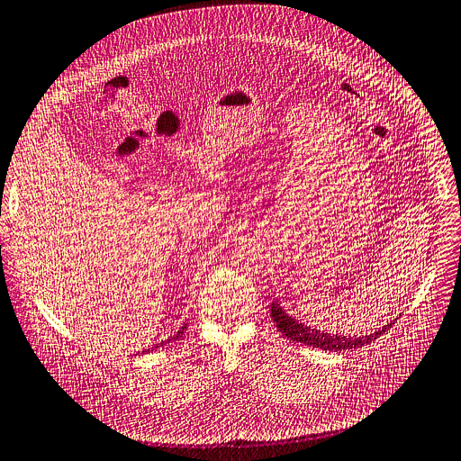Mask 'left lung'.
Here are the masks:
<instances>
[{
    "instance_id": "8db88e82",
    "label": "left lung",
    "mask_w": 461,
    "mask_h": 461,
    "mask_svg": "<svg viewBox=\"0 0 461 461\" xmlns=\"http://www.w3.org/2000/svg\"><path fill=\"white\" fill-rule=\"evenodd\" d=\"M270 312H272V320L276 323V327L279 329V332H283V337H286L292 342H300L305 346H312V348H320L325 351H344V349H353V348H362L373 340H376L386 330L392 329L393 321L384 325L383 329H379L373 334H366V337H339V334H330V332H323L318 329H311L305 323L296 321L294 318H290L277 303L270 305Z\"/></svg>"
}]
</instances>
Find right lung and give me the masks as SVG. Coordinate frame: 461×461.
<instances>
[{
    "instance_id": "1",
    "label": "right lung",
    "mask_w": 461,
    "mask_h": 461,
    "mask_svg": "<svg viewBox=\"0 0 461 461\" xmlns=\"http://www.w3.org/2000/svg\"><path fill=\"white\" fill-rule=\"evenodd\" d=\"M184 329H185V325H184V327H182V330H178V332H176V334H175V339H180V334H182V332H184Z\"/></svg>"
}]
</instances>
